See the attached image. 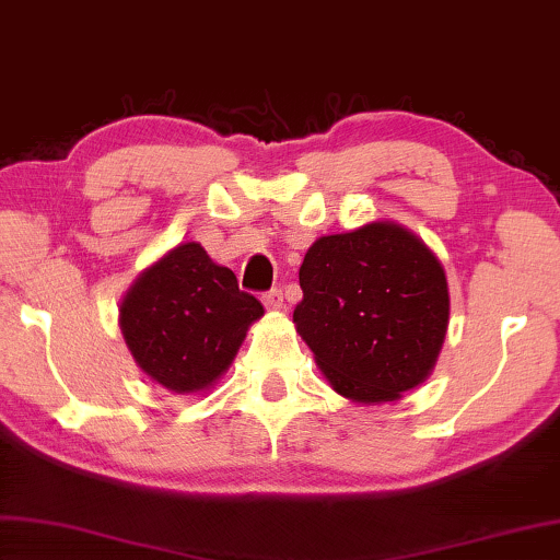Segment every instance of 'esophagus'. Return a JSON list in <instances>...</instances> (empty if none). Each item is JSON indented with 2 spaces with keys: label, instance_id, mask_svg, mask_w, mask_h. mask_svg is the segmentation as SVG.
Wrapping results in <instances>:
<instances>
[{
  "label": "esophagus",
  "instance_id": "1",
  "mask_svg": "<svg viewBox=\"0 0 560 560\" xmlns=\"http://www.w3.org/2000/svg\"><path fill=\"white\" fill-rule=\"evenodd\" d=\"M265 310H280L282 307V290L280 288H272L265 292V295L260 298Z\"/></svg>",
  "mask_w": 560,
  "mask_h": 560
}]
</instances>
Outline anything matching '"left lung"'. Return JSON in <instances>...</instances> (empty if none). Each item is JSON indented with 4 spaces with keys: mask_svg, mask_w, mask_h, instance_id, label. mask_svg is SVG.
Returning <instances> with one entry per match:
<instances>
[{
    "mask_svg": "<svg viewBox=\"0 0 560 560\" xmlns=\"http://www.w3.org/2000/svg\"><path fill=\"white\" fill-rule=\"evenodd\" d=\"M300 288L292 317L337 394L386 404L435 366L450 315L445 270L400 225L319 238L302 260Z\"/></svg>",
    "mask_w": 560,
    "mask_h": 560,
    "instance_id": "left-lung-1",
    "label": "left lung"
}]
</instances>
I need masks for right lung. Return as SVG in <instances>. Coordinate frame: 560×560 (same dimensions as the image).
<instances>
[{"label":"right lung","instance_id":"obj_1","mask_svg":"<svg viewBox=\"0 0 560 560\" xmlns=\"http://www.w3.org/2000/svg\"><path fill=\"white\" fill-rule=\"evenodd\" d=\"M262 305L199 243H182L144 270L120 310L122 337L147 376L174 394L211 386Z\"/></svg>","mask_w":560,"mask_h":560}]
</instances>
